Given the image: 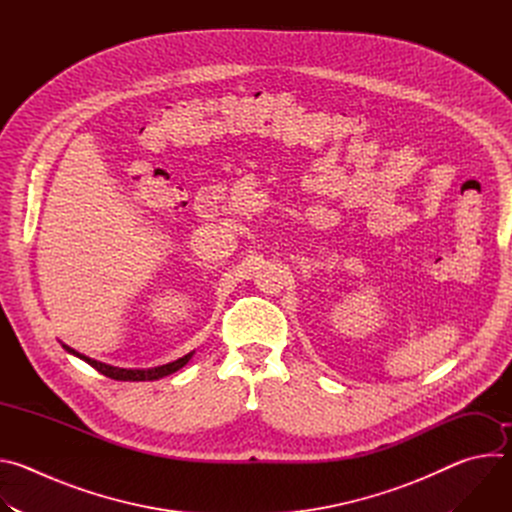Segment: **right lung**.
<instances>
[{
    "instance_id": "add662e5",
    "label": "right lung",
    "mask_w": 512,
    "mask_h": 512,
    "mask_svg": "<svg viewBox=\"0 0 512 512\" xmlns=\"http://www.w3.org/2000/svg\"><path fill=\"white\" fill-rule=\"evenodd\" d=\"M62 348L68 350L70 354H75V356L83 358L85 362L91 364V367H93L95 371H99L101 375H105V377H109V379H115V381H156V379H162V377H166V375L176 373L178 369H182L184 364L192 358V352H188L186 356H182V358H178V360H174V362H170V364H162V367L148 369V371H131V369L109 367V364H103V362H97V360H93V358H89V356H85V354H79L77 350H72V348L66 346V344H62Z\"/></svg>"
}]
</instances>
